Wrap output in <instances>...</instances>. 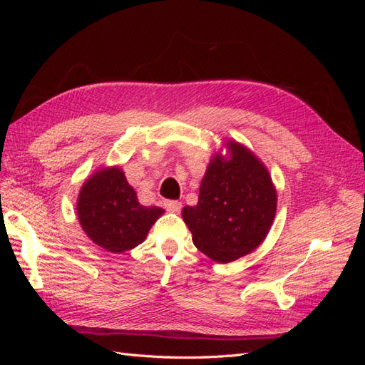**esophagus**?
<instances>
[{
  "label": "esophagus",
  "instance_id": "34e87169",
  "mask_svg": "<svg viewBox=\"0 0 365 365\" xmlns=\"http://www.w3.org/2000/svg\"><path fill=\"white\" fill-rule=\"evenodd\" d=\"M164 207L168 208V210H170V212H180L182 205H181L180 201H170V200H168V201H164Z\"/></svg>",
  "mask_w": 365,
  "mask_h": 365
}]
</instances>
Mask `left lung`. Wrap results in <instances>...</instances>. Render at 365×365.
Returning <instances> with one entry per match:
<instances>
[{"label": "left lung", "instance_id": "8db88e82", "mask_svg": "<svg viewBox=\"0 0 365 365\" xmlns=\"http://www.w3.org/2000/svg\"><path fill=\"white\" fill-rule=\"evenodd\" d=\"M225 148L228 158L215 153L208 164L197 204L182 208L195 247L219 263L256 250L277 210V192L264 164L237 141Z\"/></svg>", "mask_w": 365, "mask_h": 365}]
</instances>
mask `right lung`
<instances>
[{"instance_id": "1", "label": "right lung", "mask_w": 365, "mask_h": 365, "mask_svg": "<svg viewBox=\"0 0 365 365\" xmlns=\"http://www.w3.org/2000/svg\"><path fill=\"white\" fill-rule=\"evenodd\" d=\"M163 213L160 207L138 202L120 168L97 170L83 182L77 197V217L86 236L109 252L140 245Z\"/></svg>"}]
</instances>
